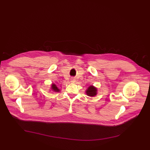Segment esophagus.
<instances>
[{
	"instance_id": "34e87169",
	"label": "esophagus",
	"mask_w": 150,
	"mask_h": 150,
	"mask_svg": "<svg viewBox=\"0 0 150 150\" xmlns=\"http://www.w3.org/2000/svg\"><path fill=\"white\" fill-rule=\"evenodd\" d=\"M76 81H75V79H74V78H71V82H73V83H74V82H75Z\"/></svg>"
}]
</instances>
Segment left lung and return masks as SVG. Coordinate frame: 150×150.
<instances>
[{
    "label": "left lung",
    "instance_id": "1",
    "mask_svg": "<svg viewBox=\"0 0 150 150\" xmlns=\"http://www.w3.org/2000/svg\"><path fill=\"white\" fill-rule=\"evenodd\" d=\"M87 95L90 96H94L96 95V88L93 86H90L86 91Z\"/></svg>",
    "mask_w": 150,
    "mask_h": 150
}]
</instances>
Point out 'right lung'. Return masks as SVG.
<instances>
[{
	"label": "right lung",
	"instance_id": "1",
	"mask_svg": "<svg viewBox=\"0 0 150 150\" xmlns=\"http://www.w3.org/2000/svg\"><path fill=\"white\" fill-rule=\"evenodd\" d=\"M52 89L54 91H59L60 90L58 88V87L56 86L55 84H52Z\"/></svg>",
	"mask_w": 150,
	"mask_h": 150
}]
</instances>
